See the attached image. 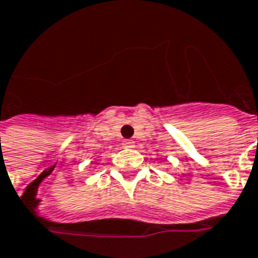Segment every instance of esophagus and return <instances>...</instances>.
<instances>
[{"label": "esophagus", "instance_id": "obj_1", "mask_svg": "<svg viewBox=\"0 0 258 258\" xmlns=\"http://www.w3.org/2000/svg\"><path fill=\"white\" fill-rule=\"evenodd\" d=\"M122 146L126 147V149H129V147L135 146V142L133 140H123V143H122Z\"/></svg>", "mask_w": 258, "mask_h": 258}]
</instances>
